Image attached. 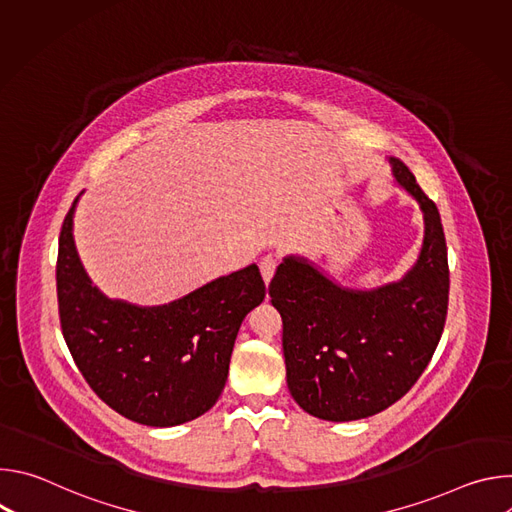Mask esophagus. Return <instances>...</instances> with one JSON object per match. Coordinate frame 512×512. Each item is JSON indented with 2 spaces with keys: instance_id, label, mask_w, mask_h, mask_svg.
<instances>
[{
  "instance_id": "esophagus-1",
  "label": "esophagus",
  "mask_w": 512,
  "mask_h": 512,
  "mask_svg": "<svg viewBox=\"0 0 512 512\" xmlns=\"http://www.w3.org/2000/svg\"><path fill=\"white\" fill-rule=\"evenodd\" d=\"M259 267H261V275H263L265 283H269L271 277H273V273H275V267H277V257H273V255L263 257L261 263H259Z\"/></svg>"
}]
</instances>
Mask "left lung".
<instances>
[{"instance_id":"left-lung-1","label":"left lung","mask_w":512,"mask_h":512,"mask_svg":"<svg viewBox=\"0 0 512 512\" xmlns=\"http://www.w3.org/2000/svg\"><path fill=\"white\" fill-rule=\"evenodd\" d=\"M389 164L423 214L419 257L399 281L344 287L310 259L287 255L269 283L283 322L287 389L306 413L326 421L364 419L399 401L425 371L446 324L450 271L440 212L401 160Z\"/></svg>"}]
</instances>
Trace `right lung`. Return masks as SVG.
Here are the masks:
<instances>
[{"label":"right lung","mask_w":512,"mask_h":512,"mask_svg":"<svg viewBox=\"0 0 512 512\" xmlns=\"http://www.w3.org/2000/svg\"><path fill=\"white\" fill-rule=\"evenodd\" d=\"M79 198L58 241L56 291L66 346L91 389L119 415L174 427L221 397L237 332L263 302L255 263L164 306L111 300L93 285L72 237Z\"/></svg>","instance_id":"add662e5"}]
</instances>
